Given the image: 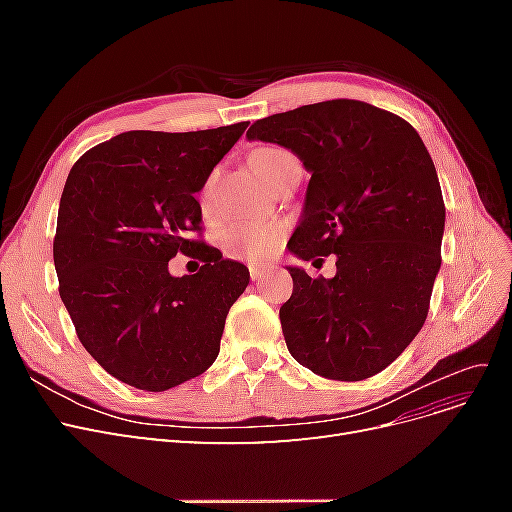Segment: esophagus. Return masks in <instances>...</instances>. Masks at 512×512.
I'll return each mask as SVG.
<instances>
[{
    "label": "esophagus",
    "instance_id": "obj_1",
    "mask_svg": "<svg viewBox=\"0 0 512 512\" xmlns=\"http://www.w3.org/2000/svg\"><path fill=\"white\" fill-rule=\"evenodd\" d=\"M265 271H267V267H260V265H250V277H252V282H258L262 275H265Z\"/></svg>",
    "mask_w": 512,
    "mask_h": 512
}]
</instances>
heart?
I'll return each instance as SVG.
<instances>
[{
	"mask_svg": "<svg viewBox=\"0 0 512 512\" xmlns=\"http://www.w3.org/2000/svg\"><path fill=\"white\" fill-rule=\"evenodd\" d=\"M290 153L280 147H260L250 156V166L256 173V177L265 183L271 175L275 166L280 164ZM209 192H211V181L203 190V198H200V205L203 209L209 207ZM286 226L280 222H243V224H232L222 232V247L230 258H239L247 262H265L269 260L277 250H280L282 239H284Z\"/></svg>",
	"mask_w": 512,
	"mask_h": 512,
	"instance_id": "1",
	"label": "heart"
}]
</instances>
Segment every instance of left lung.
<instances>
[{
    "label": "left lung",
    "mask_w": 512,
    "mask_h": 512,
    "mask_svg": "<svg viewBox=\"0 0 512 512\" xmlns=\"http://www.w3.org/2000/svg\"><path fill=\"white\" fill-rule=\"evenodd\" d=\"M247 138L290 149L312 173L288 250L312 265L335 254L331 280L286 267L290 354L329 380L376 376L423 329L442 265L446 211L425 143L406 119L359 100L258 119Z\"/></svg>",
    "instance_id": "1"
}]
</instances>
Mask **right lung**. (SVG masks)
Listing matches in <instances>:
<instances>
[{"label": "right lung", "instance_id": "obj_1", "mask_svg": "<svg viewBox=\"0 0 512 512\" xmlns=\"http://www.w3.org/2000/svg\"><path fill=\"white\" fill-rule=\"evenodd\" d=\"M245 128L123 132L66 179L53 241L59 297L85 350L134 389L160 393L207 371L250 284L245 265L192 239L203 222L196 192ZM177 253L206 265L170 276Z\"/></svg>", "mask_w": 512, "mask_h": 512}]
</instances>
